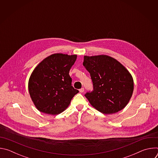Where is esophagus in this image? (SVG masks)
Returning a JSON list of instances; mask_svg holds the SVG:
<instances>
[{"label": "esophagus", "mask_w": 158, "mask_h": 158, "mask_svg": "<svg viewBox=\"0 0 158 158\" xmlns=\"http://www.w3.org/2000/svg\"><path fill=\"white\" fill-rule=\"evenodd\" d=\"M84 91V87H82L81 89H79V92H80V93H83Z\"/></svg>", "instance_id": "34e87169"}]
</instances>
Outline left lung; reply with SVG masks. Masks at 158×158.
<instances>
[{
	"instance_id": "1",
	"label": "left lung",
	"mask_w": 158,
	"mask_h": 158,
	"mask_svg": "<svg viewBox=\"0 0 158 158\" xmlns=\"http://www.w3.org/2000/svg\"><path fill=\"white\" fill-rule=\"evenodd\" d=\"M83 65L93 81V90L84 95L91 104L104 114L116 113L124 108L134 89L132 77L125 67L105 55L84 56Z\"/></svg>"
}]
</instances>
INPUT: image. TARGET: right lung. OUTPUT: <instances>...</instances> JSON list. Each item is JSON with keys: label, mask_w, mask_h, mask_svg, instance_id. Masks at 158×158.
Listing matches in <instances>:
<instances>
[{"label": "right lung", "mask_w": 158, "mask_h": 158, "mask_svg": "<svg viewBox=\"0 0 158 158\" xmlns=\"http://www.w3.org/2000/svg\"><path fill=\"white\" fill-rule=\"evenodd\" d=\"M76 55L54 54L44 59L29 81V91L37 109L44 113L58 114L79 93L72 85L69 73Z\"/></svg>", "instance_id": "1"}]
</instances>
